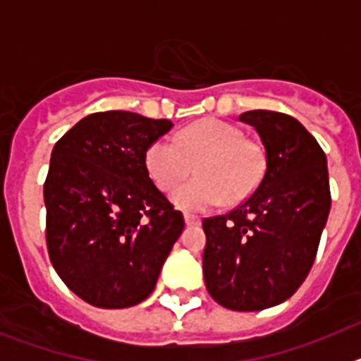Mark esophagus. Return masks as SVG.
<instances>
[{"label":"esophagus","instance_id":"34e87169","mask_svg":"<svg viewBox=\"0 0 361 361\" xmlns=\"http://www.w3.org/2000/svg\"><path fill=\"white\" fill-rule=\"evenodd\" d=\"M184 222H186L188 228H197V226H200L199 216L190 215V213H186V215H184Z\"/></svg>","mask_w":361,"mask_h":361}]
</instances>
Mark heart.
Returning a JSON list of instances; mask_svg holds the SVG:
<instances>
[{"mask_svg": "<svg viewBox=\"0 0 361 361\" xmlns=\"http://www.w3.org/2000/svg\"><path fill=\"white\" fill-rule=\"evenodd\" d=\"M146 170L161 190L178 184L170 200L190 213L208 212L224 202L238 204L257 190L266 171L264 149L247 141L235 124L220 119H202L190 124L175 137H159L146 149Z\"/></svg>", "mask_w": 361, "mask_h": 361, "instance_id": "b5f03b06", "label": "heart"}]
</instances>
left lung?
I'll return each instance as SVG.
<instances>
[{
	"instance_id": "1",
	"label": "left lung",
	"mask_w": 361,
	"mask_h": 361,
	"mask_svg": "<svg viewBox=\"0 0 361 361\" xmlns=\"http://www.w3.org/2000/svg\"><path fill=\"white\" fill-rule=\"evenodd\" d=\"M255 126L266 171L250 199L204 219V282L233 311H262L295 295L311 271L331 209L327 159L295 117L269 110L238 116Z\"/></svg>"
}]
</instances>
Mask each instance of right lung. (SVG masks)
<instances>
[{
  "instance_id": "right-lung-1",
  "label": "right lung",
  "mask_w": 361,
  "mask_h": 361,
  "mask_svg": "<svg viewBox=\"0 0 361 361\" xmlns=\"http://www.w3.org/2000/svg\"><path fill=\"white\" fill-rule=\"evenodd\" d=\"M168 119L97 111L56 142L43 195L50 262L88 304L123 309L155 289L184 229L146 170V149Z\"/></svg>"
}]
</instances>
